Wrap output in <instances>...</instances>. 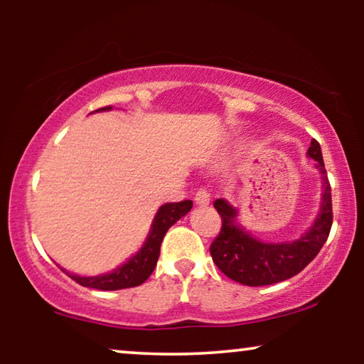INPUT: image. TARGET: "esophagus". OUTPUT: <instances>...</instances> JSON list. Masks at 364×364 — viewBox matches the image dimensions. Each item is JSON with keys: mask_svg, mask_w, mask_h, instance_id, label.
I'll return each mask as SVG.
<instances>
[{"mask_svg": "<svg viewBox=\"0 0 364 364\" xmlns=\"http://www.w3.org/2000/svg\"><path fill=\"white\" fill-rule=\"evenodd\" d=\"M193 200H196L197 205H208L210 203V193H208L207 188H198Z\"/></svg>", "mask_w": 364, "mask_h": 364, "instance_id": "1", "label": "esophagus"}]
</instances>
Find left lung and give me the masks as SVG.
<instances>
[{
    "label": "left lung",
    "mask_w": 364,
    "mask_h": 364,
    "mask_svg": "<svg viewBox=\"0 0 364 364\" xmlns=\"http://www.w3.org/2000/svg\"><path fill=\"white\" fill-rule=\"evenodd\" d=\"M308 157L315 161L321 173L323 193L320 212L310 227L298 240L283 243H267L252 237L237 223V208L223 198H217L213 207L222 217V228L210 245L213 263L228 278L242 285L263 287L295 277L318 255L330 235L333 223L331 187L328 181L321 147L313 139L308 147Z\"/></svg>",
    "instance_id": "obj_1"
}]
</instances>
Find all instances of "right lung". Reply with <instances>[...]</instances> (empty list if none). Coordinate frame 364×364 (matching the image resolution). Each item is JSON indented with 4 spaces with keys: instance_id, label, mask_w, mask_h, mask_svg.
<instances>
[{
    "instance_id": "1",
    "label": "right lung",
    "mask_w": 364,
    "mask_h": 364,
    "mask_svg": "<svg viewBox=\"0 0 364 364\" xmlns=\"http://www.w3.org/2000/svg\"><path fill=\"white\" fill-rule=\"evenodd\" d=\"M111 106L101 107L97 111H111ZM96 111V112H97ZM192 200L182 202H168L159 208L156 217H154L151 232H149L147 240L141 247L136 255H132L124 265L117 267L111 273H104L97 277H79L74 273L66 272L74 282L87 288H96V290H122V288H132L142 285L144 282L151 277L154 268L157 265L159 253H161V243L164 240L168 228L182 218L186 213L191 212Z\"/></svg>"
}]
</instances>
